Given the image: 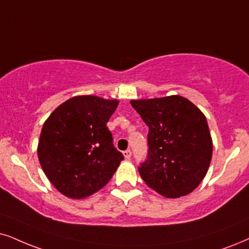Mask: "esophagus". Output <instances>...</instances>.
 I'll return each instance as SVG.
<instances>
[{
  "mask_svg": "<svg viewBox=\"0 0 249 249\" xmlns=\"http://www.w3.org/2000/svg\"><path fill=\"white\" fill-rule=\"evenodd\" d=\"M123 155H124V157H125V159H126V160H130V159H131V155H132L131 150H130V149L125 150V152H123Z\"/></svg>",
  "mask_w": 249,
  "mask_h": 249,
  "instance_id": "esophagus-1",
  "label": "esophagus"
}]
</instances>
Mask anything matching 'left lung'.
Returning a JSON list of instances; mask_svg holds the SVG:
<instances>
[{
    "label": "left lung",
    "mask_w": 249,
    "mask_h": 249,
    "mask_svg": "<svg viewBox=\"0 0 249 249\" xmlns=\"http://www.w3.org/2000/svg\"><path fill=\"white\" fill-rule=\"evenodd\" d=\"M149 127L148 156L139 166L147 186L164 197L190 194L206 177L213 139L203 112L186 97L132 100Z\"/></svg>",
    "instance_id": "obj_1"
}]
</instances>
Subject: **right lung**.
<instances>
[{"label":"right lung","instance_id":"1","mask_svg":"<svg viewBox=\"0 0 249 249\" xmlns=\"http://www.w3.org/2000/svg\"><path fill=\"white\" fill-rule=\"evenodd\" d=\"M118 100L79 95L63 102L43 124L37 157L59 193L84 199L105 187L124 156L107 127Z\"/></svg>","mask_w":249,"mask_h":249}]
</instances>
